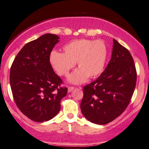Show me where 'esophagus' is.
I'll return each mask as SVG.
<instances>
[{
  "instance_id": "esophagus-1",
  "label": "esophagus",
  "mask_w": 149,
  "mask_h": 149,
  "mask_svg": "<svg viewBox=\"0 0 149 149\" xmlns=\"http://www.w3.org/2000/svg\"><path fill=\"white\" fill-rule=\"evenodd\" d=\"M74 89V86H68V92H69V93L72 92Z\"/></svg>"
}]
</instances>
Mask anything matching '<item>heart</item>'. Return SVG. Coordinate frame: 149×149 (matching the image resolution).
Wrapping results in <instances>:
<instances>
[{
	"mask_svg": "<svg viewBox=\"0 0 149 149\" xmlns=\"http://www.w3.org/2000/svg\"><path fill=\"white\" fill-rule=\"evenodd\" d=\"M63 49V53L52 51L49 61L57 74L62 76L68 75L77 63L79 69L69 76L70 82L83 83L88 77L93 78L102 72L107 54L103 42L76 40L67 44Z\"/></svg>",
	"mask_w": 149,
	"mask_h": 149,
	"instance_id": "heart-1",
	"label": "heart"
}]
</instances>
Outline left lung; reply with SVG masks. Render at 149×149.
<instances>
[{"instance_id": "obj_1", "label": "left lung", "mask_w": 149, "mask_h": 149, "mask_svg": "<svg viewBox=\"0 0 149 149\" xmlns=\"http://www.w3.org/2000/svg\"><path fill=\"white\" fill-rule=\"evenodd\" d=\"M134 59L126 48L113 39L111 58L105 70L83 88L80 108L88 120L104 125L124 111L136 84Z\"/></svg>"}]
</instances>
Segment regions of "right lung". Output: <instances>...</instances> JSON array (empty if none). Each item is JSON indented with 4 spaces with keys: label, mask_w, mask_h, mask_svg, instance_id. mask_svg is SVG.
<instances>
[{
    "label": "right lung",
    "mask_w": 149,
    "mask_h": 149,
    "mask_svg": "<svg viewBox=\"0 0 149 149\" xmlns=\"http://www.w3.org/2000/svg\"><path fill=\"white\" fill-rule=\"evenodd\" d=\"M59 37L46 33L21 49L10 70L14 100L22 113L36 122L49 121L60 111L61 100L68 93L62 79L49 61Z\"/></svg>",
    "instance_id": "1"
}]
</instances>
